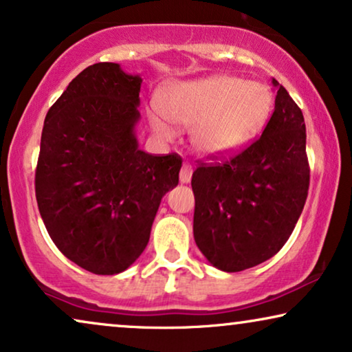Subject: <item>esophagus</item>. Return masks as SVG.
Listing matches in <instances>:
<instances>
[{"label": "esophagus", "mask_w": 352, "mask_h": 352, "mask_svg": "<svg viewBox=\"0 0 352 352\" xmlns=\"http://www.w3.org/2000/svg\"><path fill=\"white\" fill-rule=\"evenodd\" d=\"M192 166L190 165H182V168H181V173H179V181H181V184H189L190 182V179H192Z\"/></svg>", "instance_id": "1"}]
</instances>
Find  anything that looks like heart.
<instances>
[{"instance_id":"obj_1","label":"heart","mask_w":352,"mask_h":352,"mask_svg":"<svg viewBox=\"0 0 352 352\" xmlns=\"http://www.w3.org/2000/svg\"><path fill=\"white\" fill-rule=\"evenodd\" d=\"M274 105L266 85L242 81L230 75H210L176 81L158 94V107L151 110V124L170 134V118L192 126V146L204 157L234 155L263 131Z\"/></svg>"}]
</instances>
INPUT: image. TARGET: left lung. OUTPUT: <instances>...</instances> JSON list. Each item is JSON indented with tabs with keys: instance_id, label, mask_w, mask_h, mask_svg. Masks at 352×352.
<instances>
[{
	"instance_id": "8db88e82",
	"label": "left lung",
	"mask_w": 352,
	"mask_h": 352,
	"mask_svg": "<svg viewBox=\"0 0 352 352\" xmlns=\"http://www.w3.org/2000/svg\"><path fill=\"white\" fill-rule=\"evenodd\" d=\"M259 139L224 163L192 175L194 239L216 269L239 272L272 258L290 237L309 189L306 124L287 89Z\"/></svg>"
}]
</instances>
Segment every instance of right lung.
I'll return each instance as SVG.
<instances>
[{
  "label": "right lung",
  "mask_w": 352,
  "mask_h": 352,
  "mask_svg": "<svg viewBox=\"0 0 352 352\" xmlns=\"http://www.w3.org/2000/svg\"><path fill=\"white\" fill-rule=\"evenodd\" d=\"M142 78L99 62L70 81L47 110L35 173L38 210L70 261L99 276L131 266L147 247L181 158L139 148Z\"/></svg>",
  "instance_id": "right-lung-1"
}]
</instances>
